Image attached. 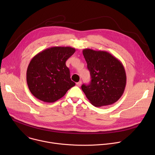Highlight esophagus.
<instances>
[{
    "label": "esophagus",
    "mask_w": 155,
    "mask_h": 155,
    "mask_svg": "<svg viewBox=\"0 0 155 155\" xmlns=\"http://www.w3.org/2000/svg\"><path fill=\"white\" fill-rule=\"evenodd\" d=\"M77 85L78 86H80L81 85V81H78V83H77Z\"/></svg>",
    "instance_id": "1"
}]
</instances>
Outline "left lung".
Masks as SVG:
<instances>
[{
    "instance_id": "8db88e82",
    "label": "left lung",
    "mask_w": 155,
    "mask_h": 155,
    "mask_svg": "<svg viewBox=\"0 0 155 155\" xmlns=\"http://www.w3.org/2000/svg\"><path fill=\"white\" fill-rule=\"evenodd\" d=\"M83 54L91 81L81 89L95 107L112 105L123 95L126 84L124 66L117 58L105 51L84 49Z\"/></svg>"
}]
</instances>
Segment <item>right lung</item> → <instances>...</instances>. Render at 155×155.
Masks as SVG:
<instances>
[{"label":"right lung","instance_id":"right-lung-1","mask_svg":"<svg viewBox=\"0 0 155 155\" xmlns=\"http://www.w3.org/2000/svg\"><path fill=\"white\" fill-rule=\"evenodd\" d=\"M75 52L70 47H53L34 56L27 69L26 80L34 97L45 102H54L75 85L65 65Z\"/></svg>","mask_w":155,"mask_h":155}]
</instances>
